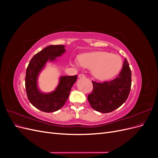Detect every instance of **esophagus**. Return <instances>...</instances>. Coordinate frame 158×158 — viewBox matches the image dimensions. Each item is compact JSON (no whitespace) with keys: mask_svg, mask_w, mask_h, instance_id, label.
<instances>
[{"mask_svg":"<svg viewBox=\"0 0 158 158\" xmlns=\"http://www.w3.org/2000/svg\"><path fill=\"white\" fill-rule=\"evenodd\" d=\"M85 75L83 74H80L78 75V78H85Z\"/></svg>","mask_w":158,"mask_h":158,"instance_id":"34e87169","label":"esophagus"}]
</instances>
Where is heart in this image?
Returning <instances> with one entry per match:
<instances>
[{
    "label": "heart",
    "mask_w": 158,
    "mask_h": 158,
    "mask_svg": "<svg viewBox=\"0 0 158 158\" xmlns=\"http://www.w3.org/2000/svg\"><path fill=\"white\" fill-rule=\"evenodd\" d=\"M80 64L92 70L95 78L106 80L113 78L120 71L122 66L121 57L106 51L86 52L78 57Z\"/></svg>",
    "instance_id": "heart-1"
}]
</instances>
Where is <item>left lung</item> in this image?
Segmentation results:
<instances>
[{"instance_id": "obj_1", "label": "left lung", "mask_w": 158, "mask_h": 158, "mask_svg": "<svg viewBox=\"0 0 158 158\" xmlns=\"http://www.w3.org/2000/svg\"><path fill=\"white\" fill-rule=\"evenodd\" d=\"M94 89L88 100L95 111L102 113L113 111L126 102L131 88V70L127 60L116 78L98 83L92 81Z\"/></svg>"}]
</instances>
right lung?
Instances as JSON below:
<instances>
[{
  "mask_svg": "<svg viewBox=\"0 0 158 158\" xmlns=\"http://www.w3.org/2000/svg\"><path fill=\"white\" fill-rule=\"evenodd\" d=\"M63 45L47 46L31 59L26 73L25 85L28 99L35 108L51 113L63 107L68 99L72 87L77 80V75L60 76L56 89L50 93H43L38 88L37 78L48 61H55L66 50Z\"/></svg>",
  "mask_w": 158,
  "mask_h": 158,
  "instance_id": "1",
  "label": "right lung"
}]
</instances>
